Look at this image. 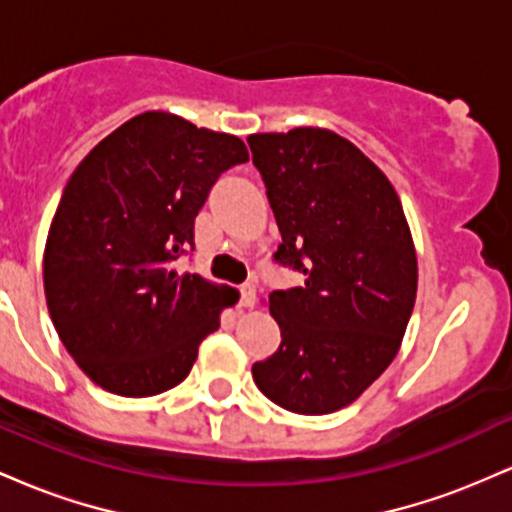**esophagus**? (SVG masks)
<instances>
[{
	"mask_svg": "<svg viewBox=\"0 0 512 512\" xmlns=\"http://www.w3.org/2000/svg\"><path fill=\"white\" fill-rule=\"evenodd\" d=\"M255 303H257L255 284H245L243 289H240V305H243V308L252 310V308H255Z\"/></svg>",
	"mask_w": 512,
	"mask_h": 512,
	"instance_id": "obj_1",
	"label": "esophagus"
}]
</instances>
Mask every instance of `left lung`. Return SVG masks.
<instances>
[{
    "label": "left lung",
    "mask_w": 512,
    "mask_h": 512,
    "mask_svg": "<svg viewBox=\"0 0 512 512\" xmlns=\"http://www.w3.org/2000/svg\"><path fill=\"white\" fill-rule=\"evenodd\" d=\"M248 144L281 233L276 262L305 276L269 293L281 346L252 378L293 414H332L402 346L419 284L414 238L390 178L332 129L250 134Z\"/></svg>",
    "instance_id": "left-lung-1"
}]
</instances>
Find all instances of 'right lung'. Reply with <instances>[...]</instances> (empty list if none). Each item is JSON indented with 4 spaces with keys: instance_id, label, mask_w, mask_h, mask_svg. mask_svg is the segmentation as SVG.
I'll list each match as a JSON object with an SVG mask.
<instances>
[{
    "instance_id": "1",
    "label": "right lung",
    "mask_w": 512,
    "mask_h": 512,
    "mask_svg": "<svg viewBox=\"0 0 512 512\" xmlns=\"http://www.w3.org/2000/svg\"><path fill=\"white\" fill-rule=\"evenodd\" d=\"M248 161L236 134L149 110L74 168L43 255L45 301L64 349L120 397H154L190 375L238 291L173 262L195 245L216 178Z\"/></svg>"
}]
</instances>
